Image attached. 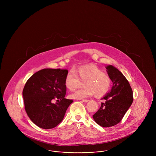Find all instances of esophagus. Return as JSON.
Segmentation results:
<instances>
[{
  "instance_id": "esophagus-1",
  "label": "esophagus",
  "mask_w": 156,
  "mask_h": 156,
  "mask_svg": "<svg viewBox=\"0 0 156 156\" xmlns=\"http://www.w3.org/2000/svg\"><path fill=\"white\" fill-rule=\"evenodd\" d=\"M82 101L83 102H88L89 101V100H88V99H82Z\"/></svg>"
}]
</instances>
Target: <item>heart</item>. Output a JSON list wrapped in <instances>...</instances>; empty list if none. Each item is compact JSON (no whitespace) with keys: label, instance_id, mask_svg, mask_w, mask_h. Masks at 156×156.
I'll list each match as a JSON object with an SVG mask.
<instances>
[{"label":"heart","instance_id":"heart-1","mask_svg":"<svg viewBox=\"0 0 156 156\" xmlns=\"http://www.w3.org/2000/svg\"><path fill=\"white\" fill-rule=\"evenodd\" d=\"M84 82V88L71 94L69 97L80 99L90 97L95 94L102 97L110 89L111 79L109 75L94 65H87L69 71L65 78V85L71 91L80 87Z\"/></svg>","mask_w":156,"mask_h":156}]
</instances>
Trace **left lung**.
Returning <instances> with one entry per match:
<instances>
[{
    "label": "left lung",
    "instance_id": "1",
    "mask_svg": "<svg viewBox=\"0 0 156 156\" xmlns=\"http://www.w3.org/2000/svg\"><path fill=\"white\" fill-rule=\"evenodd\" d=\"M113 82L110 92L106 94L99 109L93 115L97 124L104 127L115 126L123 119L133 101V90L123 74L112 66L106 67Z\"/></svg>",
    "mask_w": 156,
    "mask_h": 156
}]
</instances>
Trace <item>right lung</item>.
<instances>
[{
    "label": "right lung",
    "mask_w": 156,
    "mask_h": 156,
    "mask_svg": "<svg viewBox=\"0 0 156 156\" xmlns=\"http://www.w3.org/2000/svg\"><path fill=\"white\" fill-rule=\"evenodd\" d=\"M67 69L45 68L33 75L23 90L25 110L30 120L44 129H52L64 119L73 102L65 98ZM57 100L58 102H52Z\"/></svg>",
    "instance_id": "right-lung-1"
}]
</instances>
